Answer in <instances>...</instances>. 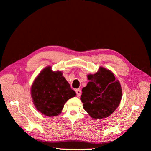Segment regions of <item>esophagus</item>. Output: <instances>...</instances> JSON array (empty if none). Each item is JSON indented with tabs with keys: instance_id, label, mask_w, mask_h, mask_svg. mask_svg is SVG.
Instances as JSON below:
<instances>
[{
	"instance_id": "esophagus-1",
	"label": "esophagus",
	"mask_w": 151,
	"mask_h": 151,
	"mask_svg": "<svg viewBox=\"0 0 151 151\" xmlns=\"http://www.w3.org/2000/svg\"><path fill=\"white\" fill-rule=\"evenodd\" d=\"M76 95L78 97H80V95H81V91H80V89H76Z\"/></svg>"
}]
</instances>
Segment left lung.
I'll list each match as a JSON object with an SVG mask.
<instances>
[{
	"instance_id": "1",
	"label": "left lung",
	"mask_w": 151,
	"mask_h": 151,
	"mask_svg": "<svg viewBox=\"0 0 151 151\" xmlns=\"http://www.w3.org/2000/svg\"><path fill=\"white\" fill-rule=\"evenodd\" d=\"M90 82L82 88L80 100L83 107L93 119L106 118L120 104L122 89L118 80L110 70L100 67L94 74L87 76Z\"/></svg>"
}]
</instances>
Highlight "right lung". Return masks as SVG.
Segmentation results:
<instances>
[{
    "mask_svg": "<svg viewBox=\"0 0 151 151\" xmlns=\"http://www.w3.org/2000/svg\"><path fill=\"white\" fill-rule=\"evenodd\" d=\"M60 71H52L51 66L41 71L31 87V95L37 109L47 116L62 113L67 101L76 96Z\"/></svg>",
    "mask_w": 151,
    "mask_h": 151,
    "instance_id": "1",
    "label": "right lung"
}]
</instances>
